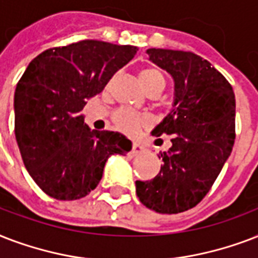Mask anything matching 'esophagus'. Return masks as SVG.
I'll list each match as a JSON object with an SVG mask.
<instances>
[{"instance_id": "esophagus-1", "label": "esophagus", "mask_w": 258, "mask_h": 258, "mask_svg": "<svg viewBox=\"0 0 258 258\" xmlns=\"http://www.w3.org/2000/svg\"><path fill=\"white\" fill-rule=\"evenodd\" d=\"M145 151H147V149H145V147H144V145H141V144H133V147H132V151H131V155L132 156H139V155L144 153Z\"/></svg>"}]
</instances>
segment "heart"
Here are the masks:
<instances>
[{
    "mask_svg": "<svg viewBox=\"0 0 258 258\" xmlns=\"http://www.w3.org/2000/svg\"><path fill=\"white\" fill-rule=\"evenodd\" d=\"M140 81L145 87V90L153 89V87H163L165 86V79L163 77L160 70L155 69V67H148L144 69L140 73ZM114 122L115 126L118 127L119 131L127 135H135L139 132L141 126H145L149 123V118L147 115L137 114L133 111L129 110H119L114 114Z\"/></svg>",
    "mask_w": 258,
    "mask_h": 258,
    "instance_id": "heart-1",
    "label": "heart"
}]
</instances>
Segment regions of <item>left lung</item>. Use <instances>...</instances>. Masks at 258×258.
Returning <instances> with one entry per match:
<instances>
[{
    "label": "left lung",
    "instance_id": "1",
    "mask_svg": "<svg viewBox=\"0 0 258 258\" xmlns=\"http://www.w3.org/2000/svg\"><path fill=\"white\" fill-rule=\"evenodd\" d=\"M149 60L173 79L172 109L152 136L172 135L160 172L136 181L140 202L160 214L192 209L209 192L235 139V97L222 74L192 52L151 48Z\"/></svg>",
    "mask_w": 258,
    "mask_h": 258
}]
</instances>
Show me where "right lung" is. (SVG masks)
<instances>
[{
    "label": "right lung",
    "mask_w": 258,
    "mask_h": 258,
    "mask_svg": "<svg viewBox=\"0 0 258 258\" xmlns=\"http://www.w3.org/2000/svg\"><path fill=\"white\" fill-rule=\"evenodd\" d=\"M137 49L83 40L44 51L24 71L15 91L16 140L25 168L51 198H85L107 159L132 149L118 132L91 131L82 110Z\"/></svg>",
    "instance_id": "obj_1"
}]
</instances>
